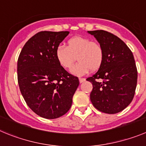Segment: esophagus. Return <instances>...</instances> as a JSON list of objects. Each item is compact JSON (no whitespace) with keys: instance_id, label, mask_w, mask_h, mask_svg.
Returning <instances> with one entry per match:
<instances>
[{"instance_id":"obj_1","label":"esophagus","mask_w":146,"mask_h":146,"mask_svg":"<svg viewBox=\"0 0 146 146\" xmlns=\"http://www.w3.org/2000/svg\"><path fill=\"white\" fill-rule=\"evenodd\" d=\"M86 81V78H79V81L80 83H83L84 81Z\"/></svg>"}]
</instances>
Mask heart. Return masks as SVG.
<instances>
[{"mask_svg": "<svg viewBox=\"0 0 146 146\" xmlns=\"http://www.w3.org/2000/svg\"><path fill=\"white\" fill-rule=\"evenodd\" d=\"M58 63L65 69H70L77 58L78 62L72 73L82 76L91 69L97 70L104 60V50L99 43L84 36H74L67 42V47L59 45L55 51Z\"/></svg>", "mask_w": 146, "mask_h": 146, "instance_id": "obj_1", "label": "heart"}]
</instances>
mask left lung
Masks as SVG:
<instances>
[{"mask_svg":"<svg viewBox=\"0 0 146 146\" xmlns=\"http://www.w3.org/2000/svg\"><path fill=\"white\" fill-rule=\"evenodd\" d=\"M104 50L99 70L87 78L93 85L90 99L94 107L107 114H116L131 103L135 93L137 71L133 52L125 42L104 30L88 31Z\"/></svg>","mask_w":146,"mask_h":146,"instance_id":"left-lung-1","label":"left lung"}]
</instances>
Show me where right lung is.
<instances>
[{
    "label": "right lung",
    "instance_id": "1",
    "mask_svg": "<svg viewBox=\"0 0 146 146\" xmlns=\"http://www.w3.org/2000/svg\"><path fill=\"white\" fill-rule=\"evenodd\" d=\"M69 32H40L30 38L17 62L18 83L26 103L37 115L56 119L68 111L79 80L58 63L55 51Z\"/></svg>",
    "mask_w": 146,
    "mask_h": 146
}]
</instances>
